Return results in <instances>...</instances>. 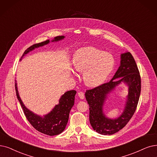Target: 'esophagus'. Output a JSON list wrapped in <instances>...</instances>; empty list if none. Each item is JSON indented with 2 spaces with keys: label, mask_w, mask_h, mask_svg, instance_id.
Wrapping results in <instances>:
<instances>
[{
  "label": "esophagus",
  "mask_w": 157,
  "mask_h": 157,
  "mask_svg": "<svg viewBox=\"0 0 157 157\" xmlns=\"http://www.w3.org/2000/svg\"><path fill=\"white\" fill-rule=\"evenodd\" d=\"M78 97H79V98H80V99H84V97H85L84 93L82 91H79V92L78 93Z\"/></svg>",
  "instance_id": "1"
}]
</instances>
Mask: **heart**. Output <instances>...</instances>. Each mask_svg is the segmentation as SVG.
I'll list each match as a JSON object with an SVG mask.
<instances>
[{
	"label": "heart",
	"instance_id": "1",
	"mask_svg": "<svg viewBox=\"0 0 157 157\" xmlns=\"http://www.w3.org/2000/svg\"><path fill=\"white\" fill-rule=\"evenodd\" d=\"M73 66L78 72L83 73L85 83L97 86L104 82L114 66L112 55L93 47L80 48L75 53Z\"/></svg>",
	"mask_w": 157,
	"mask_h": 157
}]
</instances>
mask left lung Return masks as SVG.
<instances>
[{
	"mask_svg": "<svg viewBox=\"0 0 157 157\" xmlns=\"http://www.w3.org/2000/svg\"><path fill=\"white\" fill-rule=\"evenodd\" d=\"M119 78L117 80L116 78ZM129 87L128 100L123 114L118 119L106 118L102 106L107 95L121 83ZM141 91V78L136 62L131 53L121 55V66L109 82L86 90L85 96L90 106V122L94 130L104 135H113L122 129L136 111Z\"/></svg>",
	"mask_w": 157,
	"mask_h": 157,
	"instance_id": "obj_1",
	"label": "left lung"
}]
</instances>
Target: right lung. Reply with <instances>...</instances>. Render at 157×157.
<instances>
[{
    "mask_svg": "<svg viewBox=\"0 0 157 157\" xmlns=\"http://www.w3.org/2000/svg\"><path fill=\"white\" fill-rule=\"evenodd\" d=\"M64 38V36H57L55 37L52 42L58 41L63 39ZM49 42V40H48L44 42L35 44L31 46L26 50H25L21 58H22L25 55L27 54L31 50L34 49L36 48L48 44ZM15 87L17 97L21 105L24 113L29 122L31 124V126L36 130L49 136L57 135L64 130L68 122L70 110L74 105L75 96L77 93L76 91L71 90L66 92L60 98L59 104L58 105H56L55 107L49 113L44 115V117H41L34 114L33 113L30 111L25 107L19 97V95H18L17 83H15Z\"/></svg>",
    "mask_w": 157,
    "mask_h": 157,
    "instance_id": "1",
    "label": "right lung"
}]
</instances>
